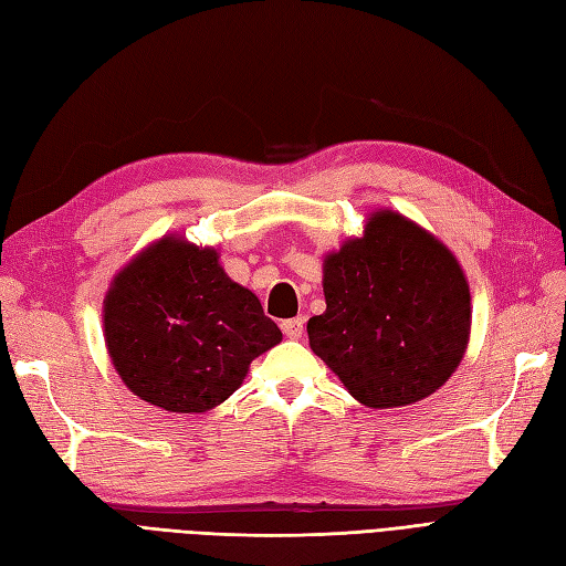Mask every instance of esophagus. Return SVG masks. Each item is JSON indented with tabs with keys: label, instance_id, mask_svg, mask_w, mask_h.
I'll list each match as a JSON object with an SVG mask.
<instances>
[{
	"label": "esophagus",
	"instance_id": "1",
	"mask_svg": "<svg viewBox=\"0 0 566 566\" xmlns=\"http://www.w3.org/2000/svg\"><path fill=\"white\" fill-rule=\"evenodd\" d=\"M281 328H283V333H285V338H290V340H300L302 335H304V318H302V316H297V318H287V321H283Z\"/></svg>",
	"mask_w": 566,
	"mask_h": 566
}]
</instances>
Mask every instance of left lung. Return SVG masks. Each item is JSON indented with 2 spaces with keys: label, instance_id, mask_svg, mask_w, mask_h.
<instances>
[{
  "label": "left lung",
  "instance_id": "8db88e82",
  "mask_svg": "<svg viewBox=\"0 0 566 566\" xmlns=\"http://www.w3.org/2000/svg\"><path fill=\"white\" fill-rule=\"evenodd\" d=\"M326 312L307 324L314 355L366 407L433 395L460 366L471 331L464 271L438 238L380 209L324 259Z\"/></svg>",
  "mask_w": 566,
  "mask_h": 566
}]
</instances>
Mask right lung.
<instances>
[{
  "label": "right lung",
  "instance_id": "right-lung-1",
  "mask_svg": "<svg viewBox=\"0 0 566 566\" xmlns=\"http://www.w3.org/2000/svg\"><path fill=\"white\" fill-rule=\"evenodd\" d=\"M283 338L213 248L166 235L120 269L104 300V343L140 400L200 415L231 397L254 357Z\"/></svg>",
  "mask_w": 566,
  "mask_h": 566
}]
</instances>
